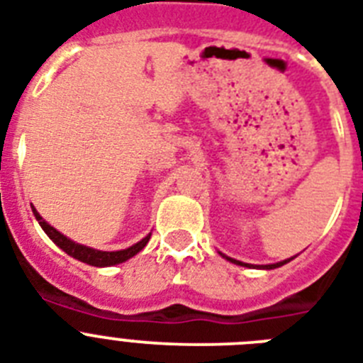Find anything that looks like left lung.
<instances>
[{
  "label": "left lung",
  "instance_id": "left-lung-1",
  "mask_svg": "<svg viewBox=\"0 0 363 363\" xmlns=\"http://www.w3.org/2000/svg\"><path fill=\"white\" fill-rule=\"evenodd\" d=\"M227 258V260H230V262H234V264H238V266H247V267H258V266H249V264H242V262H238V260H233V258H228V257H225ZM291 258H288V260H284V262H279V264H271V266H264V269H275V267H280V266H284L286 262H290Z\"/></svg>",
  "mask_w": 363,
  "mask_h": 363
}]
</instances>
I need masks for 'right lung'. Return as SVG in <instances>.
Here are the masks:
<instances>
[{
	"label": "right lung",
	"instance_id": "1",
	"mask_svg": "<svg viewBox=\"0 0 363 363\" xmlns=\"http://www.w3.org/2000/svg\"><path fill=\"white\" fill-rule=\"evenodd\" d=\"M33 214L36 216V219H38L40 227L45 230V234H48V236H50V238L53 240V242L57 243V245H59L64 252H68L69 257L77 258V260L84 262V264H90V266H96V267L116 266V264H121V262L129 260L130 257H135L136 252L142 251V249L147 245L149 238H151V234H149V236H145L142 242L135 243L133 247L123 249V251H114V252L96 251V249L86 247V245H79V243H75V242H72V240L66 238V236H64V234H60L59 230H55L50 223H45L44 219H42V216L36 212L35 206H33Z\"/></svg>",
	"mask_w": 363,
	"mask_h": 363
}]
</instances>
